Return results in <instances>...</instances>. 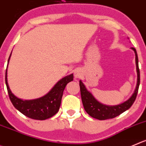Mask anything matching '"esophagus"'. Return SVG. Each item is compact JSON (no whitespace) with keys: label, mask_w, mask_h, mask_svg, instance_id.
Segmentation results:
<instances>
[{"label":"esophagus","mask_w":146,"mask_h":146,"mask_svg":"<svg viewBox=\"0 0 146 146\" xmlns=\"http://www.w3.org/2000/svg\"><path fill=\"white\" fill-rule=\"evenodd\" d=\"M74 74L76 79L80 78L82 76V71L80 69H76L74 72Z\"/></svg>","instance_id":"1"}]
</instances>
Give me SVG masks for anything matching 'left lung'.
Returning <instances> with one entry per match:
<instances>
[{"mask_svg": "<svg viewBox=\"0 0 146 146\" xmlns=\"http://www.w3.org/2000/svg\"><path fill=\"white\" fill-rule=\"evenodd\" d=\"M132 49L134 51L135 55V64H136L137 71V84L134 92L128 100L125 101L123 103L117 105H106L100 102L89 91L84 84V83L80 80V92H81L82 101L83 106L87 114L91 117L96 118L100 120H107V119L114 118L120 115V114L128 110L133 105V102L135 100L138 88L140 85V70L138 67V58L137 51L135 48L132 47Z\"/></svg>", "mask_w": 146, "mask_h": 146, "instance_id": "left-lung-1", "label": "left lung"}]
</instances>
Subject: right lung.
Wrapping results in <instances>:
<instances>
[{"label": "right lung", "instance_id": "1", "mask_svg": "<svg viewBox=\"0 0 146 146\" xmlns=\"http://www.w3.org/2000/svg\"><path fill=\"white\" fill-rule=\"evenodd\" d=\"M11 53L8 58V64ZM73 74H71L61 79L47 94L41 98L34 100L20 99L12 92L7 80V69L5 72V84L10 100L16 110L29 118L44 120L50 118L57 113L60 108L65 87L68 83L73 81Z\"/></svg>", "mask_w": 146, "mask_h": 146}]
</instances>
